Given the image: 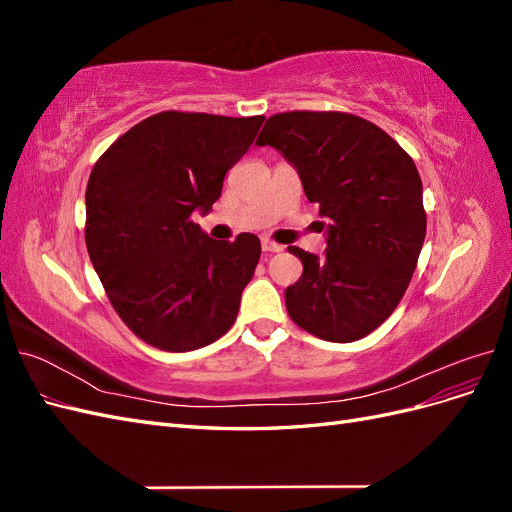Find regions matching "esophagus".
I'll use <instances>...</instances> for the list:
<instances>
[{
	"mask_svg": "<svg viewBox=\"0 0 512 512\" xmlns=\"http://www.w3.org/2000/svg\"><path fill=\"white\" fill-rule=\"evenodd\" d=\"M262 250H265V252H282L284 250V247L282 245H277V243H273V241H269V239H262Z\"/></svg>",
	"mask_w": 512,
	"mask_h": 512,
	"instance_id": "1",
	"label": "esophagus"
}]
</instances>
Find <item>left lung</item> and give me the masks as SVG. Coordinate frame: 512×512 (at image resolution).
<instances>
[{"instance_id":"left-lung-1","label":"left lung","mask_w":512,"mask_h":512,"mask_svg":"<svg viewBox=\"0 0 512 512\" xmlns=\"http://www.w3.org/2000/svg\"><path fill=\"white\" fill-rule=\"evenodd\" d=\"M256 145L297 168L307 200L329 220L324 256L288 247L303 262L299 282L286 288L288 316L327 342L369 335L404 297L425 241L412 158L371 121L335 111L273 115Z\"/></svg>"}]
</instances>
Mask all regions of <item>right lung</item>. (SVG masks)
<instances>
[{
    "instance_id": "add662e5",
    "label": "right lung",
    "mask_w": 512,
    "mask_h": 512,
    "mask_svg": "<svg viewBox=\"0 0 512 512\" xmlns=\"http://www.w3.org/2000/svg\"><path fill=\"white\" fill-rule=\"evenodd\" d=\"M262 121L164 111L119 136L91 170L87 252L108 301L143 342L188 352L237 320L260 239L215 241L192 213L211 211Z\"/></svg>"
}]
</instances>
